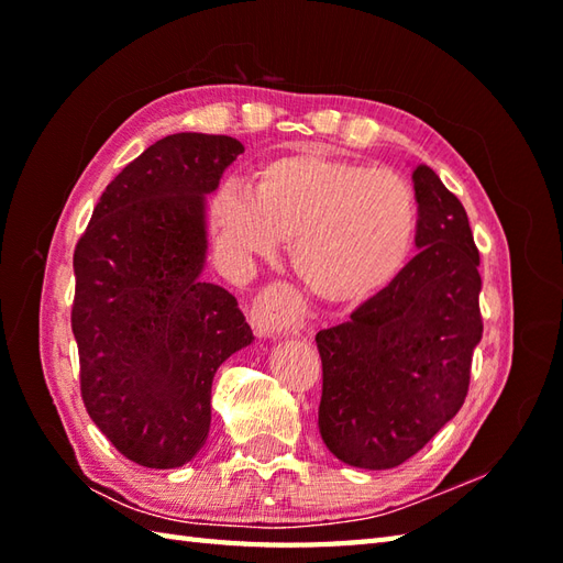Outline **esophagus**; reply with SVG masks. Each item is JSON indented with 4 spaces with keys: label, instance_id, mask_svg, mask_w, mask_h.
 <instances>
[{
    "label": "esophagus",
    "instance_id": "34e87169",
    "mask_svg": "<svg viewBox=\"0 0 563 563\" xmlns=\"http://www.w3.org/2000/svg\"><path fill=\"white\" fill-rule=\"evenodd\" d=\"M305 305L290 285L271 283L263 288L251 305V324L258 336H285L305 329Z\"/></svg>",
    "mask_w": 563,
    "mask_h": 563
}]
</instances>
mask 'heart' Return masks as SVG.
Segmentation results:
<instances>
[{
  "label": "heart",
  "instance_id": "heart-1",
  "mask_svg": "<svg viewBox=\"0 0 563 563\" xmlns=\"http://www.w3.org/2000/svg\"><path fill=\"white\" fill-rule=\"evenodd\" d=\"M416 224V196L401 174L314 147L258 164L251 194L227 184L208 200V230L227 258H268L290 239L295 275L331 305L385 290L409 261Z\"/></svg>",
  "mask_w": 563,
  "mask_h": 563
}]
</instances>
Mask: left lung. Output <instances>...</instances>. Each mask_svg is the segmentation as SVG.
I'll return each mask as SVG.
<instances>
[{"mask_svg":"<svg viewBox=\"0 0 563 563\" xmlns=\"http://www.w3.org/2000/svg\"><path fill=\"white\" fill-rule=\"evenodd\" d=\"M418 254L351 321L317 333L319 433L361 470L404 464L462 409L482 341L479 249L457 196L416 166Z\"/></svg>","mask_w":563,"mask_h":563,"instance_id":"left-lung-1","label":"left lung"}]
</instances>
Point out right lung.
Wrapping results in <instances>:
<instances>
[{"label":"right lung","mask_w":563,"mask_h":563,"mask_svg":"<svg viewBox=\"0 0 563 563\" xmlns=\"http://www.w3.org/2000/svg\"><path fill=\"white\" fill-rule=\"evenodd\" d=\"M244 145L176 133L106 186L75 246L71 331L91 421L130 462L174 470L206 445L218 367L254 341L234 297L202 283V194Z\"/></svg>","instance_id":"1"}]
</instances>
